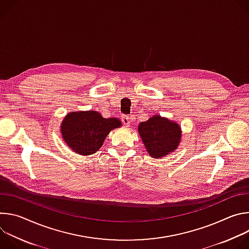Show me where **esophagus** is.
I'll return each mask as SVG.
<instances>
[{
    "mask_svg": "<svg viewBox=\"0 0 249 249\" xmlns=\"http://www.w3.org/2000/svg\"><path fill=\"white\" fill-rule=\"evenodd\" d=\"M122 121H123L124 125H125L126 127H129L130 124H131V118L128 117V116H124V117L122 118Z\"/></svg>",
    "mask_w": 249,
    "mask_h": 249,
    "instance_id": "obj_1",
    "label": "esophagus"
}]
</instances>
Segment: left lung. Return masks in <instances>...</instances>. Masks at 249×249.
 Masks as SVG:
<instances>
[{
  "mask_svg": "<svg viewBox=\"0 0 249 249\" xmlns=\"http://www.w3.org/2000/svg\"><path fill=\"white\" fill-rule=\"evenodd\" d=\"M138 132L149 155L155 159L171 154L178 147L181 139L179 125L160 115H154L140 123Z\"/></svg>",
  "mask_w": 249,
  "mask_h": 249,
  "instance_id": "8db88e82",
  "label": "left lung"
}]
</instances>
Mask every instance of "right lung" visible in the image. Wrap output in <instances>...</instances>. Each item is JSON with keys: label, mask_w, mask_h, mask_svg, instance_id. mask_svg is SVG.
Listing matches in <instances>:
<instances>
[{"label": "right lung", "mask_w": 249, "mask_h": 249, "mask_svg": "<svg viewBox=\"0 0 249 249\" xmlns=\"http://www.w3.org/2000/svg\"><path fill=\"white\" fill-rule=\"evenodd\" d=\"M120 126L118 118H103L97 111H74L62 121L61 134L75 153L89 156L101 148L111 130Z\"/></svg>", "instance_id": "right-lung-1"}]
</instances>
